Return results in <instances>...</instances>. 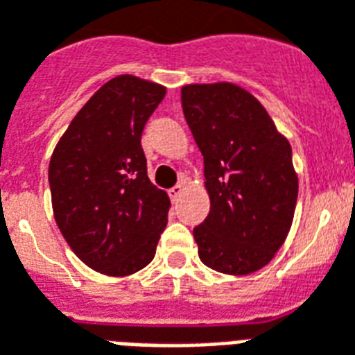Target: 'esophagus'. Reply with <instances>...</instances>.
Here are the masks:
<instances>
[{
	"instance_id": "esophagus-1",
	"label": "esophagus",
	"mask_w": 355,
	"mask_h": 355,
	"mask_svg": "<svg viewBox=\"0 0 355 355\" xmlns=\"http://www.w3.org/2000/svg\"><path fill=\"white\" fill-rule=\"evenodd\" d=\"M181 194H183V183H178V185H174L168 191V196L172 198L174 202H175V200H178V198L181 196Z\"/></svg>"
}]
</instances>
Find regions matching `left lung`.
<instances>
[{"label": "left lung", "instance_id": "1", "mask_svg": "<svg viewBox=\"0 0 355 355\" xmlns=\"http://www.w3.org/2000/svg\"><path fill=\"white\" fill-rule=\"evenodd\" d=\"M183 114L203 155L211 209L194 227L203 265L244 276L263 268L295 216L298 178L289 140L265 107L232 83L181 89Z\"/></svg>", "mask_w": 355, "mask_h": 355}]
</instances>
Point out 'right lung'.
<instances>
[{
  "instance_id": "1",
  "label": "right lung",
  "mask_w": 355,
  "mask_h": 355,
  "mask_svg": "<svg viewBox=\"0 0 355 355\" xmlns=\"http://www.w3.org/2000/svg\"><path fill=\"white\" fill-rule=\"evenodd\" d=\"M164 87L133 76L105 83L76 114L49 161L57 226L73 254L107 276L153 259L170 200L148 180L140 137Z\"/></svg>"
}]
</instances>
